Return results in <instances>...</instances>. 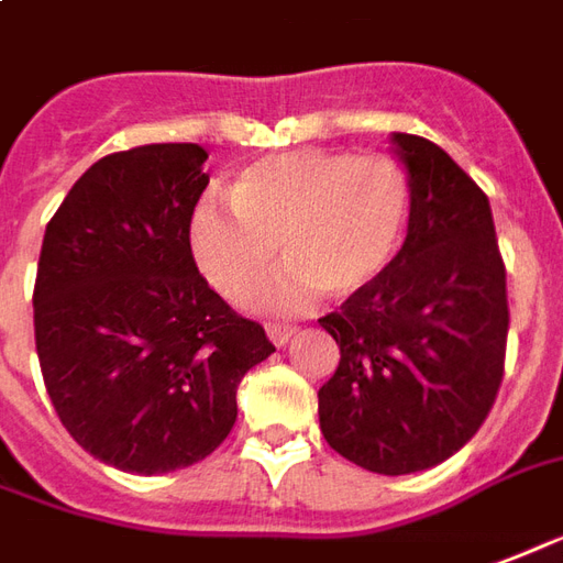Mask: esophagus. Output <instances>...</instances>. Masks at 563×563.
Masks as SVG:
<instances>
[{"instance_id":"34e87169","label":"esophagus","mask_w":563,"mask_h":563,"mask_svg":"<svg viewBox=\"0 0 563 563\" xmlns=\"http://www.w3.org/2000/svg\"><path fill=\"white\" fill-rule=\"evenodd\" d=\"M297 332V327L294 323H266V335H269V342L273 344H287L290 342V335Z\"/></svg>"}]
</instances>
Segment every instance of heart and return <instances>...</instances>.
<instances>
[{
    "mask_svg": "<svg viewBox=\"0 0 563 563\" xmlns=\"http://www.w3.org/2000/svg\"><path fill=\"white\" fill-rule=\"evenodd\" d=\"M231 203L200 200L188 224L197 269L233 306H249L285 261L282 306L327 290L366 294L393 273L413 224V179L387 152L290 150L257 158L231 183Z\"/></svg>",
    "mask_w": 563,
    "mask_h": 563,
    "instance_id": "b5f03b06",
    "label": "heart"
}]
</instances>
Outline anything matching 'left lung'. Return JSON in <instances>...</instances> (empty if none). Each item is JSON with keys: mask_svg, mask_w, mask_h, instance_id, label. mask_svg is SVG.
<instances>
[{"mask_svg": "<svg viewBox=\"0 0 563 563\" xmlns=\"http://www.w3.org/2000/svg\"><path fill=\"white\" fill-rule=\"evenodd\" d=\"M393 143L413 179L411 240L384 282L318 318L342 354L318 413L335 453L399 477L441 465L489 417L510 309L486 191L438 143Z\"/></svg>", "mask_w": 563, "mask_h": 563, "instance_id": "obj_1", "label": "left lung"}]
</instances>
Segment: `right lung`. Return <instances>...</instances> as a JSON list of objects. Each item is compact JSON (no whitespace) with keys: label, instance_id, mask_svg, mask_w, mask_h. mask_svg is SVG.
Here are the masks:
<instances>
[{"label":"right lung","instance_id":"right-lung-1","mask_svg":"<svg viewBox=\"0 0 563 563\" xmlns=\"http://www.w3.org/2000/svg\"><path fill=\"white\" fill-rule=\"evenodd\" d=\"M207 150L104 155L44 231L35 347L53 408L86 453L129 474L207 459L236 422V387L276 347L197 273L188 224Z\"/></svg>","mask_w":563,"mask_h":563}]
</instances>
